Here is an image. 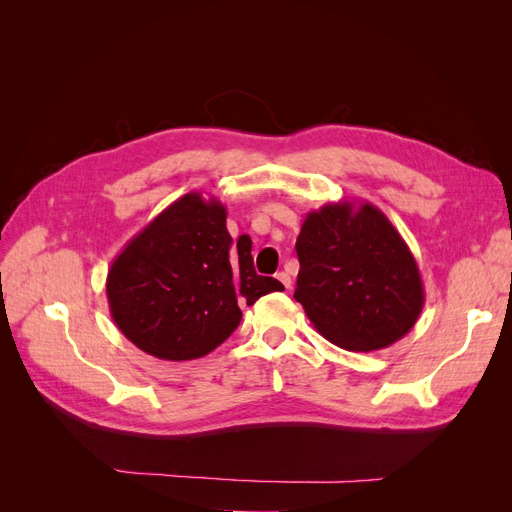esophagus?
Listing matches in <instances>:
<instances>
[{
	"instance_id": "34e87169",
	"label": "esophagus",
	"mask_w": 512,
	"mask_h": 512,
	"mask_svg": "<svg viewBox=\"0 0 512 512\" xmlns=\"http://www.w3.org/2000/svg\"><path fill=\"white\" fill-rule=\"evenodd\" d=\"M277 280L282 282V286H284L286 290L292 286V280H290V275H288L286 271H280V273H277Z\"/></svg>"
}]
</instances>
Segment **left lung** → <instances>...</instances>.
<instances>
[{"label":"left lung","instance_id":"8db88e82","mask_svg":"<svg viewBox=\"0 0 512 512\" xmlns=\"http://www.w3.org/2000/svg\"><path fill=\"white\" fill-rule=\"evenodd\" d=\"M297 299L331 344L371 352L395 344L423 312L416 260L371 203H329L309 211L297 237Z\"/></svg>","mask_w":512,"mask_h":512}]
</instances>
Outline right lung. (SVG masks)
<instances>
[{
  "label": "right lung",
  "instance_id": "1",
  "mask_svg": "<svg viewBox=\"0 0 512 512\" xmlns=\"http://www.w3.org/2000/svg\"><path fill=\"white\" fill-rule=\"evenodd\" d=\"M284 290L254 269L252 241L237 247L218 198L190 192L153 218L113 260L106 297L119 331L164 361L209 354L239 327V303Z\"/></svg>",
  "mask_w": 512,
  "mask_h": 512
}]
</instances>
